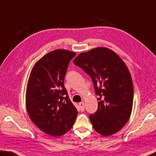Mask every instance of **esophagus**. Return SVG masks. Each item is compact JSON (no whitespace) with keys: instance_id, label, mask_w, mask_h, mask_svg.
<instances>
[{"instance_id":"34e87169","label":"esophagus","mask_w":156,"mask_h":156,"mask_svg":"<svg viewBox=\"0 0 156 156\" xmlns=\"http://www.w3.org/2000/svg\"><path fill=\"white\" fill-rule=\"evenodd\" d=\"M79 107H80V110L81 111H84V103L83 102H80V103H79Z\"/></svg>"}]
</instances>
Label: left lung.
Instances as JSON below:
<instances>
[{
    "label": "left lung",
    "mask_w": 156,
    "mask_h": 156,
    "mask_svg": "<svg viewBox=\"0 0 156 156\" xmlns=\"http://www.w3.org/2000/svg\"><path fill=\"white\" fill-rule=\"evenodd\" d=\"M73 63L83 69L93 81L98 108L89 119L96 132L103 136L117 132L131 115L134 87L125 63L112 50L95 48L80 53Z\"/></svg>",
    "instance_id": "obj_1"
}]
</instances>
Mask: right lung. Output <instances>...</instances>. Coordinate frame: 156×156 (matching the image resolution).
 Instances as JSON below:
<instances>
[{"instance_id":"obj_1","label":"right lung","mask_w":156,"mask_h":156,"mask_svg":"<svg viewBox=\"0 0 156 156\" xmlns=\"http://www.w3.org/2000/svg\"><path fill=\"white\" fill-rule=\"evenodd\" d=\"M76 53L55 50L33 67L26 93L27 110L31 121L47 134L60 136L74 124L78 111L64 87L69 61Z\"/></svg>"}]
</instances>
